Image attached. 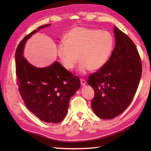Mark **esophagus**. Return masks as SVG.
I'll use <instances>...</instances> for the list:
<instances>
[{
	"mask_svg": "<svg viewBox=\"0 0 151 151\" xmlns=\"http://www.w3.org/2000/svg\"><path fill=\"white\" fill-rule=\"evenodd\" d=\"M81 83L82 86H84L86 84V81L84 79H81Z\"/></svg>",
	"mask_w": 151,
	"mask_h": 151,
	"instance_id": "esophagus-1",
	"label": "esophagus"
}]
</instances>
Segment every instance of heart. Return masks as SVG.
I'll list each match as a JSON object with an SVG mask.
<instances>
[{
  "mask_svg": "<svg viewBox=\"0 0 151 151\" xmlns=\"http://www.w3.org/2000/svg\"><path fill=\"white\" fill-rule=\"evenodd\" d=\"M114 47V38L110 32L77 27L65 36V42L58 45L57 53L66 69L74 68L79 58V70L82 74L102 68L110 57Z\"/></svg>",
  "mask_w": 151,
  "mask_h": 151,
  "instance_id": "heart-1",
  "label": "heart"
}]
</instances>
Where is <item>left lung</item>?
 I'll return each instance as SVG.
<instances>
[{"label": "left lung", "mask_w": 151, "mask_h": 151, "mask_svg": "<svg viewBox=\"0 0 151 151\" xmlns=\"http://www.w3.org/2000/svg\"><path fill=\"white\" fill-rule=\"evenodd\" d=\"M115 47L102 68L91 74L88 83L94 91V113L112 119L124 111L133 100L142 76V62L134 43L115 26Z\"/></svg>", "instance_id": "8db88e82"}]
</instances>
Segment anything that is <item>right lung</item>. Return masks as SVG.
Segmentation results:
<instances>
[{"instance_id": "add662e5", "label": "right lung", "mask_w": 151, "mask_h": 151, "mask_svg": "<svg viewBox=\"0 0 151 151\" xmlns=\"http://www.w3.org/2000/svg\"><path fill=\"white\" fill-rule=\"evenodd\" d=\"M50 25L39 27L18 45L15 55L16 74L19 93L26 106L42 121L57 123L67 115L70 99L81 86L79 78L58 62L48 67L37 68L22 57L27 40Z\"/></svg>"}]
</instances>
